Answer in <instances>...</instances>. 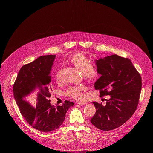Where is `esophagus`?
Returning a JSON list of instances; mask_svg holds the SVG:
<instances>
[{
  "label": "esophagus",
  "mask_w": 153,
  "mask_h": 153,
  "mask_svg": "<svg viewBox=\"0 0 153 153\" xmlns=\"http://www.w3.org/2000/svg\"><path fill=\"white\" fill-rule=\"evenodd\" d=\"M77 104H79V105H84L86 104V102H81V101H80H80H79V102H77Z\"/></svg>",
  "instance_id": "1"
}]
</instances>
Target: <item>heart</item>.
Returning <instances> with one entry per match:
<instances>
[{"instance_id":"obj_1","label":"heart","mask_w":153,"mask_h":153,"mask_svg":"<svg viewBox=\"0 0 153 153\" xmlns=\"http://www.w3.org/2000/svg\"><path fill=\"white\" fill-rule=\"evenodd\" d=\"M68 62L73 66L82 72L85 78L89 80H95L100 76L99 68L96 65L90 63V60L86 55L82 53H77L72 55ZM62 70L59 69L55 74V79L57 83L62 82ZM86 89L84 85L70 86L65 92L68 97L79 99L82 97V92Z\"/></svg>"}]
</instances>
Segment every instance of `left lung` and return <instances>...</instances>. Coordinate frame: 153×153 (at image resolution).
Here are the masks:
<instances>
[{
	"mask_svg": "<svg viewBox=\"0 0 153 153\" xmlns=\"http://www.w3.org/2000/svg\"><path fill=\"white\" fill-rule=\"evenodd\" d=\"M101 76L94 83L100 97L109 95L106 105L93 102L96 112L91 123L103 131L116 129L136 111L142 89L140 74L129 59L113 54L96 60Z\"/></svg>",
	"mask_w": 153,
	"mask_h": 153,
	"instance_id": "left-lung-1",
	"label": "left lung"
}]
</instances>
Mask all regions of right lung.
Returning <instances> with one entry per match:
<instances>
[{"label": "right lung", "instance_id": "right-lung-1", "mask_svg": "<svg viewBox=\"0 0 153 153\" xmlns=\"http://www.w3.org/2000/svg\"><path fill=\"white\" fill-rule=\"evenodd\" d=\"M56 55L40 56L20 68L13 85V94L20 112L32 127L43 133L57 129L74 103L51 105V68Z\"/></svg>", "mask_w": 153, "mask_h": 153}]
</instances>
